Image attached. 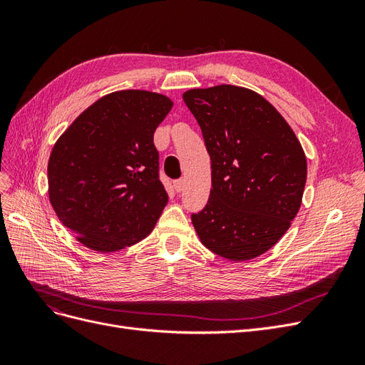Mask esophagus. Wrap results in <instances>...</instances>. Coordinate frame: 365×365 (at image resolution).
I'll return each mask as SVG.
<instances>
[{"label":"esophagus","instance_id":"34e87169","mask_svg":"<svg viewBox=\"0 0 365 365\" xmlns=\"http://www.w3.org/2000/svg\"><path fill=\"white\" fill-rule=\"evenodd\" d=\"M184 184H185V181H184V180H176V181L173 182L175 190H176V192H181V190L184 189Z\"/></svg>","mask_w":365,"mask_h":365}]
</instances>
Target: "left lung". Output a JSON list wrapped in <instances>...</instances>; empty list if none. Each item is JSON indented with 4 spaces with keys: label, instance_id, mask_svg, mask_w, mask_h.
Instances as JSON below:
<instances>
[{
    "label": "left lung",
    "instance_id": "1",
    "mask_svg": "<svg viewBox=\"0 0 365 365\" xmlns=\"http://www.w3.org/2000/svg\"><path fill=\"white\" fill-rule=\"evenodd\" d=\"M182 98L212 160L208 202L192 215L196 233L220 257H257L300 210L307 176L300 141L277 109L248 88H195Z\"/></svg>",
    "mask_w": 365,
    "mask_h": 365
}]
</instances>
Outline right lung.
<instances>
[{
  "instance_id": "1",
  "label": "right lung",
  "mask_w": 365,
  "mask_h": 365,
  "mask_svg": "<svg viewBox=\"0 0 365 365\" xmlns=\"http://www.w3.org/2000/svg\"><path fill=\"white\" fill-rule=\"evenodd\" d=\"M172 106L163 94L115 91L86 108L56 141L48 160L50 202L85 247L118 251L155 227L169 196L153 132Z\"/></svg>"
}]
</instances>
